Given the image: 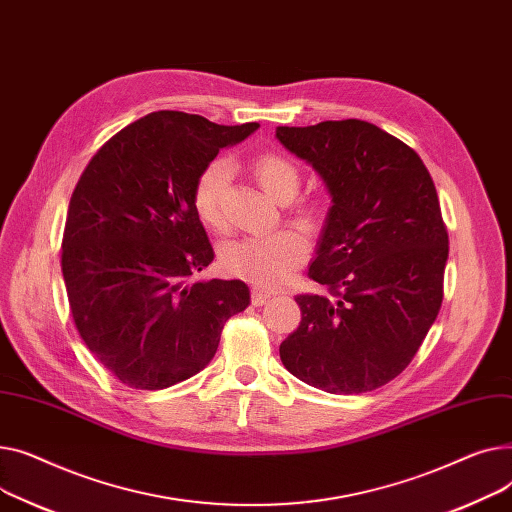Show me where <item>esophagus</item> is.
Returning <instances> with one entry per match:
<instances>
[{"mask_svg":"<svg viewBox=\"0 0 512 512\" xmlns=\"http://www.w3.org/2000/svg\"><path fill=\"white\" fill-rule=\"evenodd\" d=\"M270 299V293L260 289V287H254L252 289V306H264Z\"/></svg>","mask_w":512,"mask_h":512,"instance_id":"obj_1","label":"esophagus"}]
</instances>
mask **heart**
Here are the masks:
<instances>
[{"label":"heart","instance_id":"obj_1","mask_svg":"<svg viewBox=\"0 0 512 512\" xmlns=\"http://www.w3.org/2000/svg\"><path fill=\"white\" fill-rule=\"evenodd\" d=\"M252 173L260 188L277 202H287V219L314 235L324 225V206L314 198L293 200L302 188V171L277 150H262L252 159ZM229 163L213 159L196 175L192 188V204L198 219L221 231L225 227L223 196L229 184ZM308 258L306 237L295 229H279L258 237H244L229 244L221 262L227 273L260 287H279L291 279L299 264Z\"/></svg>","mask_w":512,"mask_h":512}]
</instances>
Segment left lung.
Listing matches in <instances>:
<instances>
[{"mask_svg": "<svg viewBox=\"0 0 512 512\" xmlns=\"http://www.w3.org/2000/svg\"><path fill=\"white\" fill-rule=\"evenodd\" d=\"M277 138L324 179L333 206L299 293L302 320L281 343L283 366L333 395L397 378L424 343L444 293L448 233L424 161L362 119L279 126Z\"/></svg>", "mask_w": 512, "mask_h": 512, "instance_id": "8db88e82", "label": "left lung"}]
</instances>
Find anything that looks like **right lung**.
<instances>
[{
	"label": "right lung",
	"instance_id": "obj_1",
	"mask_svg": "<svg viewBox=\"0 0 512 512\" xmlns=\"http://www.w3.org/2000/svg\"><path fill=\"white\" fill-rule=\"evenodd\" d=\"M258 128L155 111L111 136L70 198L62 273L76 330L130 388L159 390L215 357L244 281H192L215 258L192 204L200 169Z\"/></svg>",
	"mask_w": 512,
	"mask_h": 512
}]
</instances>
